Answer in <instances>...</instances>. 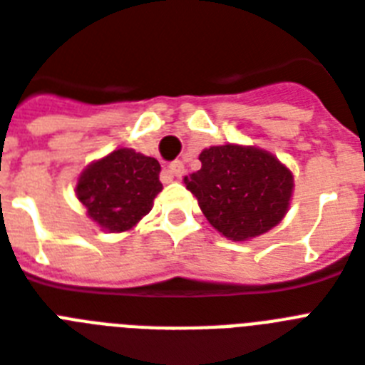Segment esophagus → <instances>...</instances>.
Returning <instances> with one entry per match:
<instances>
[{"label":"esophagus","instance_id":"1","mask_svg":"<svg viewBox=\"0 0 365 365\" xmlns=\"http://www.w3.org/2000/svg\"><path fill=\"white\" fill-rule=\"evenodd\" d=\"M168 170H170L172 176L176 178H182L183 174H185V165H183L182 160H174L170 166H168Z\"/></svg>","mask_w":365,"mask_h":365}]
</instances>
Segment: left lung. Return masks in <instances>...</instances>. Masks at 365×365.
Instances as JSON below:
<instances>
[{"mask_svg":"<svg viewBox=\"0 0 365 365\" xmlns=\"http://www.w3.org/2000/svg\"><path fill=\"white\" fill-rule=\"evenodd\" d=\"M200 170L183 178L208 223L229 240L271 231L288 214L294 174L255 145L223 143L200 151Z\"/></svg>","mask_w":365,"mask_h":365,"instance_id":"8db88e82","label":"left lung"}]
</instances>
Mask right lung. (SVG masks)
<instances>
[{
  "label": "right lung",
  "mask_w": 365,
  "mask_h": 365,
  "mask_svg": "<svg viewBox=\"0 0 365 365\" xmlns=\"http://www.w3.org/2000/svg\"><path fill=\"white\" fill-rule=\"evenodd\" d=\"M159 160L130 148H117L93 160L77 176L76 197L102 231L125 233L153 208L163 191Z\"/></svg>",
  "instance_id": "add662e5"
}]
</instances>
